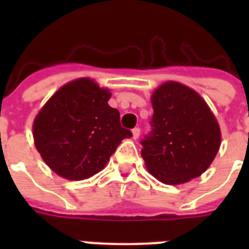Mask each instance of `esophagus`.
Segmentation results:
<instances>
[{
	"label": "esophagus",
	"instance_id": "1",
	"mask_svg": "<svg viewBox=\"0 0 249 249\" xmlns=\"http://www.w3.org/2000/svg\"><path fill=\"white\" fill-rule=\"evenodd\" d=\"M132 133H133V138L135 140H137L138 137H140V133H141V129L138 128V127H135V128L132 129Z\"/></svg>",
	"mask_w": 249,
	"mask_h": 249
}]
</instances>
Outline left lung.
<instances>
[{"label": "left lung", "instance_id": "left-lung-1", "mask_svg": "<svg viewBox=\"0 0 249 249\" xmlns=\"http://www.w3.org/2000/svg\"><path fill=\"white\" fill-rule=\"evenodd\" d=\"M151 131L141 140V155L153 177L166 184L198 177L221 146L218 122L197 92L166 82L152 94Z\"/></svg>", "mask_w": 249, "mask_h": 249}]
</instances>
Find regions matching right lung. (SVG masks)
<instances>
[{
  "label": "right lung",
  "instance_id": "add662e5",
  "mask_svg": "<svg viewBox=\"0 0 249 249\" xmlns=\"http://www.w3.org/2000/svg\"><path fill=\"white\" fill-rule=\"evenodd\" d=\"M107 89L89 78L72 81L48 100L34 122L37 151L53 172L80 181L100 172L123 138L120 112Z\"/></svg>",
  "mask_w": 249,
  "mask_h": 249
}]
</instances>
